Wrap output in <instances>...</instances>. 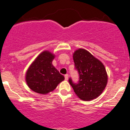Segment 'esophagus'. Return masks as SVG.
<instances>
[{"label":"esophagus","instance_id":"1","mask_svg":"<svg viewBox=\"0 0 130 130\" xmlns=\"http://www.w3.org/2000/svg\"><path fill=\"white\" fill-rule=\"evenodd\" d=\"M64 77H65L66 80H68V78H69V75H68V74H66V75H64Z\"/></svg>","mask_w":130,"mask_h":130}]
</instances>
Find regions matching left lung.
Here are the masks:
<instances>
[{
  "label": "left lung",
  "mask_w": 130,
  "mask_h": 130,
  "mask_svg": "<svg viewBox=\"0 0 130 130\" xmlns=\"http://www.w3.org/2000/svg\"><path fill=\"white\" fill-rule=\"evenodd\" d=\"M75 69L79 74L78 84L69 82L76 95L84 101L96 98L103 93L107 84V72L104 64L90 52L78 48L73 53Z\"/></svg>",
  "instance_id": "1"
}]
</instances>
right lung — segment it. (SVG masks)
I'll list each match as a JSON object with an SVG mask.
<instances>
[{"label": "right lung", "mask_w": 130, "mask_h": 130, "mask_svg": "<svg viewBox=\"0 0 130 130\" xmlns=\"http://www.w3.org/2000/svg\"><path fill=\"white\" fill-rule=\"evenodd\" d=\"M55 56L45 50L39 54L26 73V84L34 92L46 94L53 91L64 77L52 64Z\"/></svg>", "instance_id": "obj_1"}]
</instances>
